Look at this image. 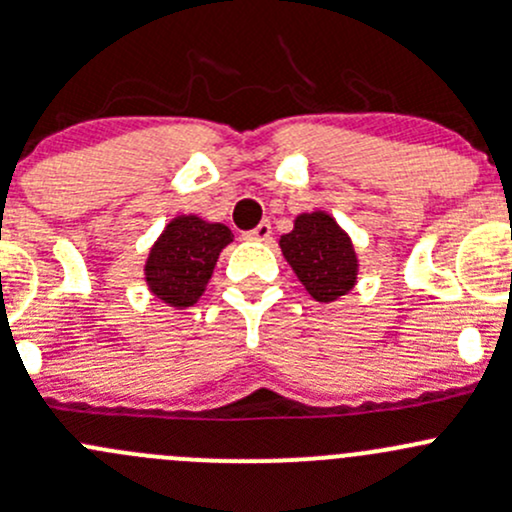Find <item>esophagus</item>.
Returning a JSON list of instances; mask_svg holds the SVG:
<instances>
[{
  "label": "esophagus",
  "instance_id": "obj_1",
  "mask_svg": "<svg viewBox=\"0 0 512 512\" xmlns=\"http://www.w3.org/2000/svg\"><path fill=\"white\" fill-rule=\"evenodd\" d=\"M247 240H255V242H270L272 238V225L267 223V220H262L260 225H257L255 230H250V233H245Z\"/></svg>",
  "mask_w": 512,
  "mask_h": 512
}]
</instances>
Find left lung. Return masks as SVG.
<instances>
[{"mask_svg":"<svg viewBox=\"0 0 512 512\" xmlns=\"http://www.w3.org/2000/svg\"><path fill=\"white\" fill-rule=\"evenodd\" d=\"M284 260L316 301H338L358 284L360 260L351 235L328 211L299 213L279 238Z\"/></svg>","mask_w":512,"mask_h":512,"instance_id":"obj_1","label":"left lung"}]
</instances>
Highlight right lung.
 Returning <instances> with one entry per match:
<instances>
[{"label": "right lung", "instance_id": "right-lung-1", "mask_svg": "<svg viewBox=\"0 0 512 512\" xmlns=\"http://www.w3.org/2000/svg\"><path fill=\"white\" fill-rule=\"evenodd\" d=\"M233 242L228 225L181 213L164 225L144 260V282L169 309L193 306L211 282L220 252Z\"/></svg>", "mask_w": 512, "mask_h": 512}]
</instances>
